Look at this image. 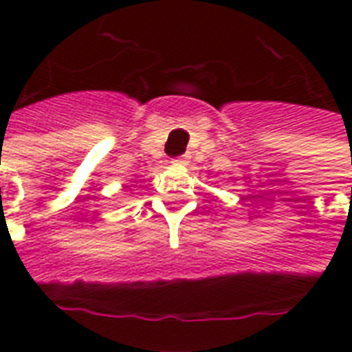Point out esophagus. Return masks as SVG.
<instances>
[{"mask_svg":"<svg viewBox=\"0 0 352 352\" xmlns=\"http://www.w3.org/2000/svg\"><path fill=\"white\" fill-rule=\"evenodd\" d=\"M186 162H188V154H183V156H177L175 160H173V164H181V166H183Z\"/></svg>","mask_w":352,"mask_h":352,"instance_id":"obj_1","label":"esophagus"}]
</instances>
